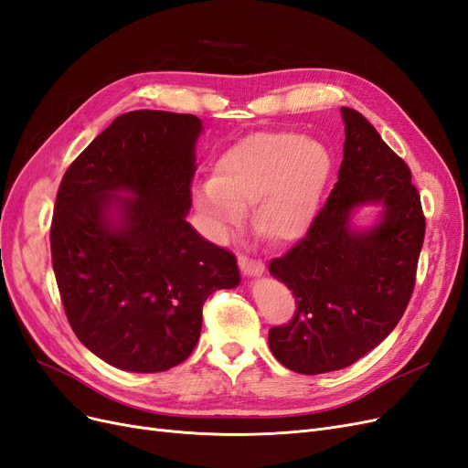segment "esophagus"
<instances>
[{"mask_svg": "<svg viewBox=\"0 0 468 468\" xmlns=\"http://www.w3.org/2000/svg\"><path fill=\"white\" fill-rule=\"evenodd\" d=\"M239 269L246 277H261L265 273V265L260 260H250V258H239L238 260Z\"/></svg>", "mask_w": 468, "mask_h": 468, "instance_id": "1", "label": "esophagus"}]
</instances>
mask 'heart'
Masks as SVG:
<instances>
[{
    "instance_id": "b5f03b06",
    "label": "heart",
    "mask_w": 468,
    "mask_h": 468,
    "mask_svg": "<svg viewBox=\"0 0 468 468\" xmlns=\"http://www.w3.org/2000/svg\"><path fill=\"white\" fill-rule=\"evenodd\" d=\"M334 176V155L299 133H256L218 155L212 177L193 183L191 197L210 238L224 242L244 222L275 244L301 239L316 222Z\"/></svg>"
}]
</instances>
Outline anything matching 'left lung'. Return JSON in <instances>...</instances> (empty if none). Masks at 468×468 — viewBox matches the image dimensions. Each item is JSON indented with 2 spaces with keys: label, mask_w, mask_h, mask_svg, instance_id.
Listing matches in <instances>:
<instances>
[{
  "label": "left lung",
  "mask_w": 468,
  "mask_h": 468,
  "mask_svg": "<svg viewBox=\"0 0 468 468\" xmlns=\"http://www.w3.org/2000/svg\"><path fill=\"white\" fill-rule=\"evenodd\" d=\"M342 117L344 162L328 203L306 238L269 263L296 299L292 320L269 330V349L301 375L346 369L396 328L426 234L408 165L359 111L342 107ZM371 204L381 208L378 218L353 223Z\"/></svg>",
  "instance_id": "1"
}]
</instances>
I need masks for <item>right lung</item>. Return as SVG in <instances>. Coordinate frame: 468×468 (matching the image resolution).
Returning a JSON list of instances; mask_svg holds the SVG:
<instances>
[{
	"label": "right lung",
	"mask_w": 468,
	"mask_h": 468,
	"mask_svg": "<svg viewBox=\"0 0 468 468\" xmlns=\"http://www.w3.org/2000/svg\"><path fill=\"white\" fill-rule=\"evenodd\" d=\"M201 133L195 115L124 112L68 167L56 195L50 250L68 322L121 371L186 361L205 301L239 285L232 253L187 222Z\"/></svg>",
	"instance_id": "right-lung-1"
}]
</instances>
